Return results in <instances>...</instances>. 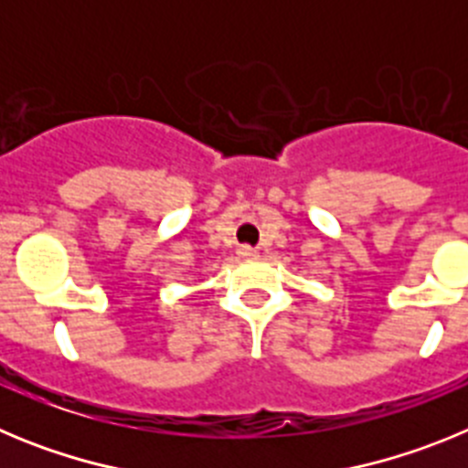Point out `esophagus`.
I'll return each mask as SVG.
<instances>
[{
  "label": "esophagus",
  "mask_w": 468,
  "mask_h": 468,
  "mask_svg": "<svg viewBox=\"0 0 468 468\" xmlns=\"http://www.w3.org/2000/svg\"><path fill=\"white\" fill-rule=\"evenodd\" d=\"M258 250H255V248H250V246H241L239 248V258L241 260H255L258 258Z\"/></svg>",
  "instance_id": "34e87169"
}]
</instances>
